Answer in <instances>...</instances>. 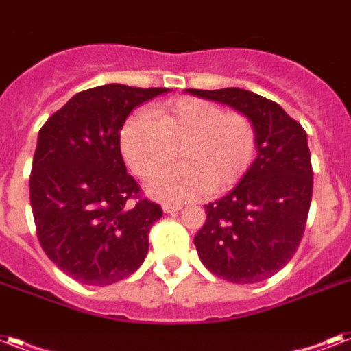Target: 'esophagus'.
Instances as JSON below:
<instances>
[{"instance_id":"34e87169","label":"esophagus","mask_w":351,"mask_h":351,"mask_svg":"<svg viewBox=\"0 0 351 351\" xmlns=\"http://www.w3.org/2000/svg\"><path fill=\"white\" fill-rule=\"evenodd\" d=\"M162 210H165L167 214H172V213H178V210H181V206L170 205V203H165V205H162Z\"/></svg>"}]
</instances>
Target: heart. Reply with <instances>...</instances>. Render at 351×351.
<instances>
[{
	"mask_svg": "<svg viewBox=\"0 0 351 351\" xmlns=\"http://www.w3.org/2000/svg\"><path fill=\"white\" fill-rule=\"evenodd\" d=\"M121 154L132 172L152 178L148 194L167 203H186L203 194H223L249 172L256 154V128L241 111H223L205 99L183 97L128 119L121 130Z\"/></svg>",
	"mask_w": 351,
	"mask_h": 351,
	"instance_id": "heart-1",
	"label": "heart"
}]
</instances>
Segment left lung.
Segmentation results:
<instances>
[{"instance_id":"left-lung-1","label":"left lung","mask_w":351,"mask_h":351,"mask_svg":"<svg viewBox=\"0 0 351 351\" xmlns=\"http://www.w3.org/2000/svg\"><path fill=\"white\" fill-rule=\"evenodd\" d=\"M245 113L256 128L258 156L232 192L205 205L194 243L219 278L256 284L271 278L297 252L308 221L313 168L308 135L276 102L240 88L189 89Z\"/></svg>"}]
</instances>
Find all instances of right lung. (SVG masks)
<instances>
[{"label":"right lung","mask_w":351,"mask_h":351,"mask_svg":"<svg viewBox=\"0 0 351 351\" xmlns=\"http://www.w3.org/2000/svg\"><path fill=\"white\" fill-rule=\"evenodd\" d=\"M167 88L106 84L86 89L38 133L29 192L40 245L86 286H110L148 254L161 205L143 197L122 161L121 130L138 104Z\"/></svg>","instance_id":"1"}]
</instances>
